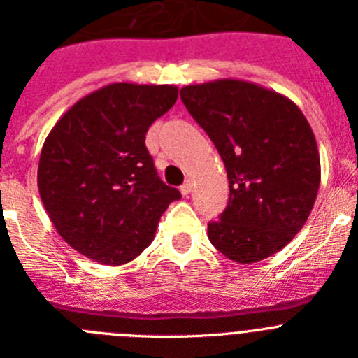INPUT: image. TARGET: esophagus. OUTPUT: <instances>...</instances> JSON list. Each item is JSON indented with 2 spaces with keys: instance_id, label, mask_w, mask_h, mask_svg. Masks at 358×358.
Masks as SVG:
<instances>
[{
  "instance_id": "esophagus-1",
  "label": "esophagus",
  "mask_w": 358,
  "mask_h": 358,
  "mask_svg": "<svg viewBox=\"0 0 358 358\" xmlns=\"http://www.w3.org/2000/svg\"><path fill=\"white\" fill-rule=\"evenodd\" d=\"M191 191H192V183L191 182H185L182 187H180V192H182V196H189V194H191Z\"/></svg>"
}]
</instances>
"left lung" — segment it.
Instances as JSON below:
<instances>
[{"label": "left lung", "mask_w": 358, "mask_h": 358, "mask_svg": "<svg viewBox=\"0 0 358 358\" xmlns=\"http://www.w3.org/2000/svg\"><path fill=\"white\" fill-rule=\"evenodd\" d=\"M183 105L227 167L230 198L208 239L234 262L275 255L303 228L321 180L314 131L294 103L257 83L187 85Z\"/></svg>", "instance_id": "8db88e82"}]
</instances>
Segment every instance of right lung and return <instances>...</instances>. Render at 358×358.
Returning <instances> with one entry per match:
<instances>
[{"label": "right lung", "mask_w": 358, "mask_h": 358, "mask_svg": "<svg viewBox=\"0 0 358 358\" xmlns=\"http://www.w3.org/2000/svg\"><path fill=\"white\" fill-rule=\"evenodd\" d=\"M178 98L175 85H105L51 128L37 185L51 223L78 253L121 266L151 244L160 215L182 198L159 178L146 131Z\"/></svg>", "instance_id": "add662e5"}]
</instances>
